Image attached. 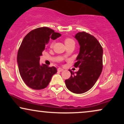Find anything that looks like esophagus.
I'll use <instances>...</instances> for the list:
<instances>
[{"mask_svg":"<svg viewBox=\"0 0 124 124\" xmlns=\"http://www.w3.org/2000/svg\"><path fill=\"white\" fill-rule=\"evenodd\" d=\"M63 69H62V68H58V72H62V71H63Z\"/></svg>","mask_w":124,"mask_h":124,"instance_id":"1","label":"esophagus"}]
</instances>
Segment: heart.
I'll return each instance as SVG.
<instances>
[{"mask_svg":"<svg viewBox=\"0 0 124 124\" xmlns=\"http://www.w3.org/2000/svg\"><path fill=\"white\" fill-rule=\"evenodd\" d=\"M70 43H75V41H74L73 39H72V38H66V39H65V45L68 44H70ZM54 45V44L52 43L51 44V47H52Z\"/></svg>","mask_w":124,"mask_h":124,"instance_id":"heart-1","label":"heart"}]
</instances>
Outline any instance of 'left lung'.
I'll return each instance as SVG.
<instances>
[{"label": "left lung", "instance_id": "1", "mask_svg": "<svg viewBox=\"0 0 124 124\" xmlns=\"http://www.w3.org/2000/svg\"><path fill=\"white\" fill-rule=\"evenodd\" d=\"M75 38L80 45V52L74 64L79 68L78 72L71 73L65 85L72 93L82 94L87 92L96 83L103 70V48L93 35L79 32Z\"/></svg>", "mask_w": 124, "mask_h": 124}]
</instances>
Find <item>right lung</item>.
<instances>
[{"instance_id": "right-lung-1", "label": "right lung", "mask_w": 124, "mask_h": 124, "mask_svg": "<svg viewBox=\"0 0 124 124\" xmlns=\"http://www.w3.org/2000/svg\"><path fill=\"white\" fill-rule=\"evenodd\" d=\"M61 34L48 27L35 28L25 36L18 49L17 61L20 74L27 86L34 90L46 87L54 74L55 67L39 63L40 56L49 39H55Z\"/></svg>"}]
</instances>
